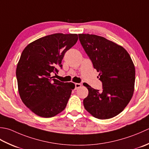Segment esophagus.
I'll list each match as a JSON object with an SVG mask.
<instances>
[{"instance_id":"obj_1","label":"esophagus","mask_w":149,"mask_h":149,"mask_svg":"<svg viewBox=\"0 0 149 149\" xmlns=\"http://www.w3.org/2000/svg\"><path fill=\"white\" fill-rule=\"evenodd\" d=\"M81 87V84H78V83H77L75 84V89H78V88H80Z\"/></svg>"}]
</instances>
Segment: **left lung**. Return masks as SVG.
<instances>
[{
  "label": "left lung",
  "mask_w": 149,
  "mask_h": 149,
  "mask_svg": "<svg viewBox=\"0 0 149 149\" xmlns=\"http://www.w3.org/2000/svg\"><path fill=\"white\" fill-rule=\"evenodd\" d=\"M78 35L103 84L100 91L85 83L89 94L84 100V107L98 119L113 118L124 110L133 96L134 63L125 48L113 42L96 35Z\"/></svg>",
  "instance_id": "left-lung-1"
}]
</instances>
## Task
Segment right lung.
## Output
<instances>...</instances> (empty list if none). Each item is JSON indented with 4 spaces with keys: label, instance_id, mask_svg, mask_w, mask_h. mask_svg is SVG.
I'll return each mask as SVG.
<instances>
[{
    "label": "right lung",
    "instance_id": "1",
    "mask_svg": "<svg viewBox=\"0 0 149 149\" xmlns=\"http://www.w3.org/2000/svg\"><path fill=\"white\" fill-rule=\"evenodd\" d=\"M77 34L55 33L37 39L24 48L16 75L21 100L33 113L51 118L64 110L75 85L51 77L62 67L64 54L77 43Z\"/></svg>",
    "mask_w": 149,
    "mask_h": 149
}]
</instances>
